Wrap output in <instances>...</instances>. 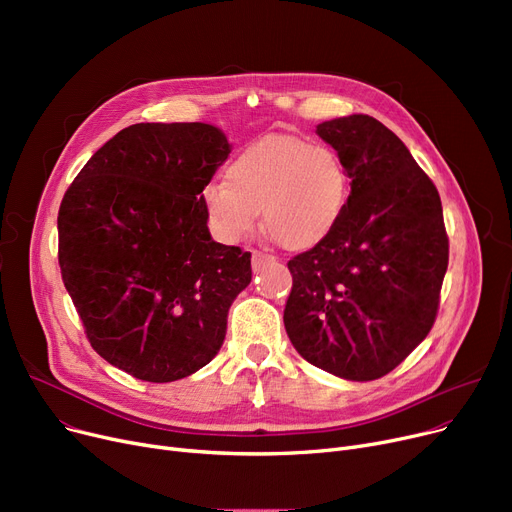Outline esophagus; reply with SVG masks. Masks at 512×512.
I'll return each instance as SVG.
<instances>
[{"mask_svg":"<svg viewBox=\"0 0 512 512\" xmlns=\"http://www.w3.org/2000/svg\"><path fill=\"white\" fill-rule=\"evenodd\" d=\"M272 261H274L272 255L261 253V251H253V255H251V263H253V270H255V272L261 270V267H263L265 263H272Z\"/></svg>","mask_w":512,"mask_h":512,"instance_id":"esophagus-1","label":"esophagus"}]
</instances>
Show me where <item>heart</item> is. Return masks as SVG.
Here are the masks:
<instances>
[{
	"label": "heart",
	"instance_id": "1",
	"mask_svg": "<svg viewBox=\"0 0 512 512\" xmlns=\"http://www.w3.org/2000/svg\"><path fill=\"white\" fill-rule=\"evenodd\" d=\"M348 199V174L338 153L297 137H265L240 151L226 182L201 191L211 232L226 245L263 224L288 249H311L338 224Z\"/></svg>",
	"mask_w": 512,
	"mask_h": 512
}]
</instances>
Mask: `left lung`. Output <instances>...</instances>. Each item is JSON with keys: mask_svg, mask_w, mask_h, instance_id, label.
Here are the masks:
<instances>
[{"mask_svg": "<svg viewBox=\"0 0 512 512\" xmlns=\"http://www.w3.org/2000/svg\"><path fill=\"white\" fill-rule=\"evenodd\" d=\"M317 134L342 159L351 195L336 228L288 261L284 328L311 365L378 380L432 330L448 267L438 188L380 120L353 114Z\"/></svg>", "mask_w": 512, "mask_h": 512, "instance_id": "1", "label": "left lung"}]
</instances>
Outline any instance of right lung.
Segmentation results:
<instances>
[{"label": "right lung", "instance_id": "add662e5", "mask_svg": "<svg viewBox=\"0 0 512 512\" xmlns=\"http://www.w3.org/2000/svg\"><path fill=\"white\" fill-rule=\"evenodd\" d=\"M228 153L211 124H132L62 199L64 286L91 346L132 378L164 384L205 367L251 282V253L215 242L201 205Z\"/></svg>", "mask_w": 512, "mask_h": 512}]
</instances>
